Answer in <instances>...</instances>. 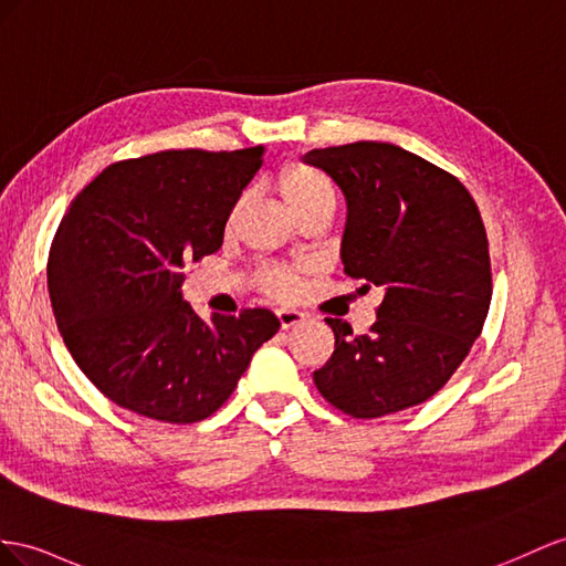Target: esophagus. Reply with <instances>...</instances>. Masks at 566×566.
I'll list each match as a JSON object with an SVG mask.
<instances>
[{
	"label": "esophagus",
	"instance_id": "esophagus-1",
	"mask_svg": "<svg viewBox=\"0 0 566 566\" xmlns=\"http://www.w3.org/2000/svg\"><path fill=\"white\" fill-rule=\"evenodd\" d=\"M277 317H280L282 329H289V327H296L298 323H303V317L306 315L296 308H277Z\"/></svg>",
	"mask_w": 566,
	"mask_h": 566
}]
</instances>
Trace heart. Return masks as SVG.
<instances>
[{
	"label": "heart",
	"instance_id": "1",
	"mask_svg": "<svg viewBox=\"0 0 566 566\" xmlns=\"http://www.w3.org/2000/svg\"><path fill=\"white\" fill-rule=\"evenodd\" d=\"M280 193L284 198V202L289 206L298 220L301 217H308L313 212H327L332 214L337 202V193L335 186H332L321 171H315L313 167H289L282 171L280 177ZM245 206V198H239V202L234 206L229 214V229L237 224L239 214ZM298 268H282V270H270L265 272L263 284L270 294L274 296H292L296 292V280H298Z\"/></svg>",
	"mask_w": 566,
	"mask_h": 566
}]
</instances>
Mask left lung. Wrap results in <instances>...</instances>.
<instances>
[{"instance_id": "8db88e82", "label": "left lung", "mask_w": 566, "mask_h": 566, "mask_svg": "<svg viewBox=\"0 0 566 566\" xmlns=\"http://www.w3.org/2000/svg\"><path fill=\"white\" fill-rule=\"evenodd\" d=\"M346 200V277L380 286L378 321L354 337L325 317L335 352L313 373L321 395L354 418L426 401L452 378L485 323L492 296L485 227L459 179L392 143L311 150Z\"/></svg>"}]
</instances>
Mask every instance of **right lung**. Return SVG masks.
Here are the masks:
<instances>
[{"label":"right lung","instance_id":"right-lung-1","mask_svg":"<svg viewBox=\"0 0 566 566\" xmlns=\"http://www.w3.org/2000/svg\"><path fill=\"white\" fill-rule=\"evenodd\" d=\"M265 148L167 150L107 167L71 200L52 241L48 286L66 349L117 407L165 423L212 416L237 389L277 315L202 317L184 265L222 249Z\"/></svg>","mask_w":566,"mask_h":566}]
</instances>
